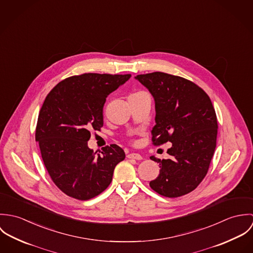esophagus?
Returning a JSON list of instances; mask_svg holds the SVG:
<instances>
[{
  "label": "esophagus",
  "mask_w": 253,
  "mask_h": 253,
  "mask_svg": "<svg viewBox=\"0 0 253 253\" xmlns=\"http://www.w3.org/2000/svg\"><path fill=\"white\" fill-rule=\"evenodd\" d=\"M128 159H134V160H142V156L137 153H130L127 155Z\"/></svg>",
  "instance_id": "1"
}]
</instances>
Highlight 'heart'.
<instances>
[{
  "mask_svg": "<svg viewBox=\"0 0 253 253\" xmlns=\"http://www.w3.org/2000/svg\"><path fill=\"white\" fill-rule=\"evenodd\" d=\"M141 93H145L144 91H137V92H134L132 93L131 95H137V94H141Z\"/></svg>",
  "mask_w": 253,
  "mask_h": 253,
  "instance_id": "obj_1",
  "label": "heart"
}]
</instances>
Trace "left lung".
I'll use <instances>...</instances> for the list:
<instances>
[{"mask_svg": "<svg viewBox=\"0 0 253 253\" xmlns=\"http://www.w3.org/2000/svg\"><path fill=\"white\" fill-rule=\"evenodd\" d=\"M155 99V146L171 142L168 160L152 156L160 174L150 187L168 198L195 190L206 177L216 147V114L210 96L193 82L163 72L135 77Z\"/></svg>", "mask_w": 253, "mask_h": 253, "instance_id": "obj_1", "label": "left lung"}]
</instances>
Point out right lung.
<instances>
[{
    "instance_id": "add662e5",
    "label": "right lung",
    "mask_w": 253,
    "mask_h": 253,
    "mask_svg": "<svg viewBox=\"0 0 253 253\" xmlns=\"http://www.w3.org/2000/svg\"><path fill=\"white\" fill-rule=\"evenodd\" d=\"M126 75L85 73L58 83L46 95L37 122L36 141L53 183L67 196L87 201L101 194L126 154L118 145L101 155L87 146L90 131L103 126L109 94L124 84Z\"/></svg>"
}]
</instances>
